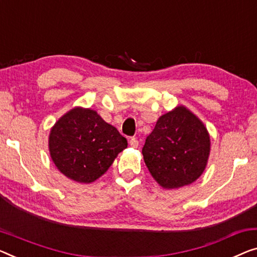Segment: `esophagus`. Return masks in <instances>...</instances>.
<instances>
[{"label": "esophagus", "instance_id": "1", "mask_svg": "<svg viewBox=\"0 0 257 257\" xmlns=\"http://www.w3.org/2000/svg\"><path fill=\"white\" fill-rule=\"evenodd\" d=\"M129 144L130 147L133 148H139V140L135 139V137H132V139L129 140Z\"/></svg>", "mask_w": 257, "mask_h": 257}]
</instances>
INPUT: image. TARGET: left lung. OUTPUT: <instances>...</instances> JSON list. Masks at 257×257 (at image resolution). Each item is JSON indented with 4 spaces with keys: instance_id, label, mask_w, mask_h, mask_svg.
Returning a JSON list of instances; mask_svg holds the SVG:
<instances>
[{
    "instance_id": "obj_1",
    "label": "left lung",
    "mask_w": 257,
    "mask_h": 257,
    "mask_svg": "<svg viewBox=\"0 0 257 257\" xmlns=\"http://www.w3.org/2000/svg\"><path fill=\"white\" fill-rule=\"evenodd\" d=\"M142 153L151 175L164 188L189 185L206 166L208 130L186 107L179 106L158 118Z\"/></svg>"
}]
</instances>
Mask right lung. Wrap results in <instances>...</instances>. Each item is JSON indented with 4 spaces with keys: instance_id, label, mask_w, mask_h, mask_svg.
<instances>
[{
    "instance_id": "add662e5",
    "label": "right lung",
    "mask_w": 257,
    "mask_h": 257,
    "mask_svg": "<svg viewBox=\"0 0 257 257\" xmlns=\"http://www.w3.org/2000/svg\"><path fill=\"white\" fill-rule=\"evenodd\" d=\"M127 140L92 109L74 108L60 118L49 135V152L61 173L90 183L101 177Z\"/></svg>"
}]
</instances>
